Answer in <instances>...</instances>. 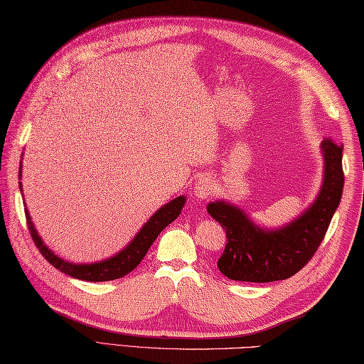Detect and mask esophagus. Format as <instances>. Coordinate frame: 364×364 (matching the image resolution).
<instances>
[{
	"instance_id": "obj_1",
	"label": "esophagus",
	"mask_w": 364,
	"mask_h": 364,
	"mask_svg": "<svg viewBox=\"0 0 364 364\" xmlns=\"http://www.w3.org/2000/svg\"><path fill=\"white\" fill-rule=\"evenodd\" d=\"M192 192H194V197H197L200 200L208 198L210 196H213V192H214V180L208 175L198 178V180L196 181L194 191Z\"/></svg>"
}]
</instances>
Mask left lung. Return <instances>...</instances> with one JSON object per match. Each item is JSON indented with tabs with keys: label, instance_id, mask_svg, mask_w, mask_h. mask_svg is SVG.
Here are the masks:
<instances>
[{
	"label": "left lung",
	"instance_id": "left-lung-1",
	"mask_svg": "<svg viewBox=\"0 0 364 364\" xmlns=\"http://www.w3.org/2000/svg\"><path fill=\"white\" fill-rule=\"evenodd\" d=\"M323 180L306 210L280 228L255 223L241 208L215 200L206 206L227 233V247L218 261L220 272L237 282L269 283L297 274L326 236L344 188L343 145L326 139L321 144Z\"/></svg>",
	"mask_w": 364,
	"mask_h": 364
}]
</instances>
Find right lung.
Instances as JSON below:
<instances>
[{"label": "right lung", "mask_w": 364, "mask_h": 364, "mask_svg": "<svg viewBox=\"0 0 364 364\" xmlns=\"http://www.w3.org/2000/svg\"><path fill=\"white\" fill-rule=\"evenodd\" d=\"M18 176H21V166H20ZM20 189H21V183H20ZM184 203H186V197L180 196L173 198L172 202L161 206L159 210L145 222V225L139 230V233L133 237V241H131L127 247H123V249L119 253H115L114 257H109L98 262H70L58 257V255L51 249H48V247H46L45 242L42 241V237L37 233L33 220H31V215L26 208H25V213H26L28 228H29L31 236H33V241L36 242L37 249L43 255V258L48 261L51 266L59 269L60 272H64L73 278H78V280L109 282V280H117V278L125 277L127 274L131 272V270L139 266V262L144 259L146 252H149L151 244L156 241V237L159 236L161 231L164 230L168 223H172L178 215H180Z\"/></svg>", "instance_id": "right-lung-1"}]
</instances>
